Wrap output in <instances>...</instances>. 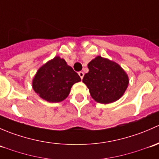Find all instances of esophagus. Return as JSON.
Masks as SVG:
<instances>
[{"label": "esophagus", "instance_id": "34e87169", "mask_svg": "<svg viewBox=\"0 0 159 159\" xmlns=\"http://www.w3.org/2000/svg\"><path fill=\"white\" fill-rule=\"evenodd\" d=\"M78 75H79L80 78H81V79H83V78H84V72H82V71L78 72Z\"/></svg>", "mask_w": 159, "mask_h": 159}]
</instances>
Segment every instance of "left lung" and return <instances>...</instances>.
Here are the masks:
<instances>
[{
	"mask_svg": "<svg viewBox=\"0 0 159 159\" xmlns=\"http://www.w3.org/2000/svg\"><path fill=\"white\" fill-rule=\"evenodd\" d=\"M89 71L83 83L89 89L91 98L102 104H109L121 98L129 84V76L118 63L97 56L88 65Z\"/></svg>",
	"mask_w": 159,
	"mask_h": 159,
	"instance_id": "obj_1",
	"label": "left lung"
}]
</instances>
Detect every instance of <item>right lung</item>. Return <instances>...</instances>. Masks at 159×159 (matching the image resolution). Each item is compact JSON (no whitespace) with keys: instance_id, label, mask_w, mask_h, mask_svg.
<instances>
[{"instance_id":"add662e5","label":"right lung","mask_w":159,"mask_h":159,"mask_svg":"<svg viewBox=\"0 0 159 159\" xmlns=\"http://www.w3.org/2000/svg\"><path fill=\"white\" fill-rule=\"evenodd\" d=\"M79 81V75L65 59L56 56L38 70L32 80V88L40 98L57 103L67 98L73 84Z\"/></svg>"}]
</instances>
